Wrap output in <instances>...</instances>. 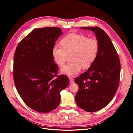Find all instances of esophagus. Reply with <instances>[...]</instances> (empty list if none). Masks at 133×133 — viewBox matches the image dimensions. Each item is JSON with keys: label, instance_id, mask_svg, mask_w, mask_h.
I'll use <instances>...</instances> for the list:
<instances>
[{"label": "esophagus", "instance_id": "obj_1", "mask_svg": "<svg viewBox=\"0 0 133 133\" xmlns=\"http://www.w3.org/2000/svg\"><path fill=\"white\" fill-rule=\"evenodd\" d=\"M68 79L69 80V81H70V83H73L74 82V79L73 78L72 76H68Z\"/></svg>", "mask_w": 133, "mask_h": 133}]
</instances>
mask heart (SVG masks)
Masks as SVG:
<instances>
[{
    "mask_svg": "<svg viewBox=\"0 0 133 133\" xmlns=\"http://www.w3.org/2000/svg\"><path fill=\"white\" fill-rule=\"evenodd\" d=\"M61 47L54 46L52 56L58 65H64L68 56L71 62L62 67L61 72L67 75L78 74L82 67L88 68L95 60L98 54L99 45L97 40L81 34L70 33L60 42Z\"/></svg>",
    "mask_w": 133,
    "mask_h": 133,
    "instance_id": "obj_1",
    "label": "heart"
}]
</instances>
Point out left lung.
Here are the masks:
<instances>
[{
	"instance_id": "1",
	"label": "left lung",
	"mask_w": 133,
	"mask_h": 133,
	"mask_svg": "<svg viewBox=\"0 0 133 133\" xmlns=\"http://www.w3.org/2000/svg\"><path fill=\"white\" fill-rule=\"evenodd\" d=\"M81 29L91 30L95 33L99 49L91 66L75 79L79 87L75 101L80 108L94 112L106 107L114 96L119 85L120 61L110 38L101 28Z\"/></svg>"
}]
</instances>
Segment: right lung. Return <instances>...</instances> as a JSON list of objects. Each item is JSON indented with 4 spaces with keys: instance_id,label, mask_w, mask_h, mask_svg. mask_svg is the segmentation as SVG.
I'll return each instance as SVG.
<instances>
[{
    "instance_id": "obj_1",
    "label": "right lung",
    "mask_w": 133,
    "mask_h": 133,
    "mask_svg": "<svg viewBox=\"0 0 133 133\" xmlns=\"http://www.w3.org/2000/svg\"><path fill=\"white\" fill-rule=\"evenodd\" d=\"M62 34L59 27L34 29L18 44L14 55L16 89L26 105L38 112L57 108L60 92L69 84L67 76L57 75L59 67L52 56V48Z\"/></svg>"
}]
</instances>
